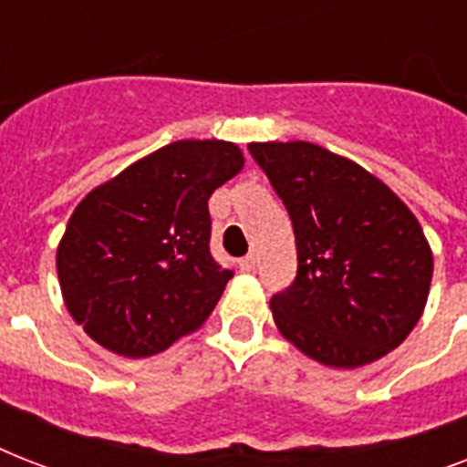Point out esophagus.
Segmentation results:
<instances>
[{
  "label": "esophagus",
  "mask_w": 467,
  "mask_h": 467,
  "mask_svg": "<svg viewBox=\"0 0 467 467\" xmlns=\"http://www.w3.org/2000/svg\"><path fill=\"white\" fill-rule=\"evenodd\" d=\"M254 266H256V256L254 254H247V256H242V259H240V269L244 271V274L254 271Z\"/></svg>",
  "instance_id": "esophagus-1"
}]
</instances>
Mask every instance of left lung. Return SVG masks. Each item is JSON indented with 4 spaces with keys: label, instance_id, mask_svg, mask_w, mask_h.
<instances>
[{
    "label": "left lung",
    "instance_id": "left-lung-1",
    "mask_svg": "<svg viewBox=\"0 0 467 467\" xmlns=\"http://www.w3.org/2000/svg\"><path fill=\"white\" fill-rule=\"evenodd\" d=\"M291 215L298 274L271 298L278 332L315 361L358 368L407 339L434 256L412 211L356 161L312 142H252Z\"/></svg>",
    "mask_w": 467,
    "mask_h": 467
}]
</instances>
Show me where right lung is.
<instances>
[{
  "label": "right lung",
  "mask_w": 467,
  "mask_h": 467,
  "mask_svg": "<svg viewBox=\"0 0 467 467\" xmlns=\"http://www.w3.org/2000/svg\"><path fill=\"white\" fill-rule=\"evenodd\" d=\"M244 164L225 140H179L77 205L57 247L69 315L113 354L142 358L196 332L233 271L211 254L208 198Z\"/></svg>",
  "instance_id": "right-lung-1"
}]
</instances>
